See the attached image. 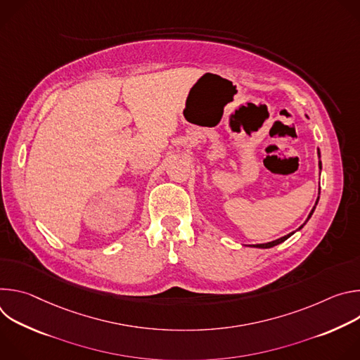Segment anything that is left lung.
Listing matches in <instances>:
<instances>
[{
  "instance_id": "obj_1",
  "label": "left lung",
  "mask_w": 360,
  "mask_h": 360,
  "mask_svg": "<svg viewBox=\"0 0 360 360\" xmlns=\"http://www.w3.org/2000/svg\"><path fill=\"white\" fill-rule=\"evenodd\" d=\"M319 155H321V152H319ZM319 168L322 169V162L319 161ZM318 200H319V198H318ZM318 200H316V203H315V207H314V210L311 211V214H309V217H307V219H309L311 217H312V214H314V211H315V208H316V205H318ZM306 219V221H307ZM306 224V222H304ZM303 224V225H304ZM303 225L299 228V229H302L303 228ZM293 235V232L292 233H289V235H286V236H282V238H279V239H276V240H272V242H268V243H259V245H255V248H272V246H275V245H279V243H282V242H285L289 236H292Z\"/></svg>"
}]
</instances>
